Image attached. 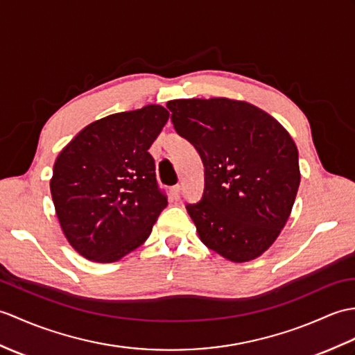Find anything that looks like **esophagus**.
I'll list each match as a JSON object with an SVG mask.
<instances>
[{
    "mask_svg": "<svg viewBox=\"0 0 355 355\" xmlns=\"http://www.w3.org/2000/svg\"><path fill=\"white\" fill-rule=\"evenodd\" d=\"M180 192H181V186L180 184H175V186L171 187V195H172V198H174V200H178Z\"/></svg>",
    "mask_w": 355,
    "mask_h": 355,
    "instance_id": "1",
    "label": "esophagus"
}]
</instances>
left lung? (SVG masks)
<instances>
[{"mask_svg": "<svg viewBox=\"0 0 355 355\" xmlns=\"http://www.w3.org/2000/svg\"><path fill=\"white\" fill-rule=\"evenodd\" d=\"M166 107L204 164L202 200L186 205L201 242L234 263L260 257L284 228L300 187L293 139L246 101L191 98Z\"/></svg>", "mask_w": 355, "mask_h": 355, "instance_id": "1", "label": "left lung"}]
</instances>
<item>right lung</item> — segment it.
<instances>
[{
  "instance_id": "right-lung-1",
  "label": "right lung",
  "mask_w": 355,
  "mask_h": 355,
  "mask_svg": "<svg viewBox=\"0 0 355 355\" xmlns=\"http://www.w3.org/2000/svg\"><path fill=\"white\" fill-rule=\"evenodd\" d=\"M159 104L89 123L57 155L49 181L62 232L85 259L113 263L151 234L168 201L148 153L168 122Z\"/></svg>"
}]
</instances>
